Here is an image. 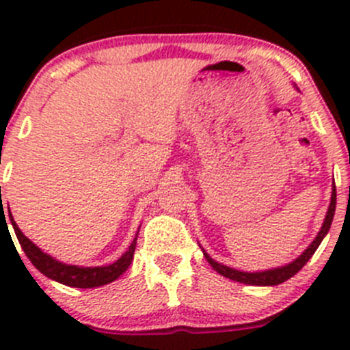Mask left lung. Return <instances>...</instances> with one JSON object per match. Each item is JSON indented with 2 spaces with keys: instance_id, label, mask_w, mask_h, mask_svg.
<instances>
[{
  "instance_id": "8db88e82",
  "label": "left lung",
  "mask_w": 350,
  "mask_h": 350,
  "mask_svg": "<svg viewBox=\"0 0 350 350\" xmlns=\"http://www.w3.org/2000/svg\"><path fill=\"white\" fill-rule=\"evenodd\" d=\"M335 208H336V189H335V182H333L332 202H329V206H327L326 217H324V222L323 226H321L319 233H317V237L314 238V242H312L307 249L303 250L298 258L293 259V261L287 262V265H284V267L270 268V270H262V271H242V270H237V268L226 267V265H222V262L212 259L208 254H206L205 249H202L203 256H205L206 261L212 265L213 270L217 271V273H221L222 277H226V279H231L234 280V282H240V284H247V286H279V284L286 282L287 279H291L293 275L298 273V271L307 265L308 259L314 256L317 247H319L321 242H323V238L326 237L329 228H332Z\"/></svg>"
}]
</instances>
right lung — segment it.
<instances>
[{"label": "right lung", "mask_w": 350, "mask_h": 350, "mask_svg": "<svg viewBox=\"0 0 350 350\" xmlns=\"http://www.w3.org/2000/svg\"><path fill=\"white\" fill-rule=\"evenodd\" d=\"M1 215H5V212H1ZM10 221L12 228H14L15 234H17L18 243H21L23 250L26 252L27 258H29V261L33 262V267L38 271H42L49 279L70 287L89 289V287H100L105 286V284L113 282V280L119 279L120 275L128 270L133 261V256H135V249H137L138 233L135 237V240L131 242V245H129V249L116 262H112V265H107V267H77V265H66V262H61L55 258H52L47 252H43L40 247H36L35 243L31 242L29 238L18 230L17 222L14 221L12 213ZM6 228H8V224H6Z\"/></svg>", "instance_id": "obj_1"}]
</instances>
